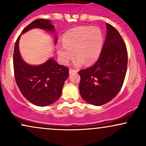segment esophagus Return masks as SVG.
<instances>
[{
  "mask_svg": "<svg viewBox=\"0 0 146 146\" xmlns=\"http://www.w3.org/2000/svg\"><path fill=\"white\" fill-rule=\"evenodd\" d=\"M78 72V70L73 69V68H70L69 69V73L70 74H72V73H76Z\"/></svg>",
  "mask_w": 146,
  "mask_h": 146,
  "instance_id": "esophagus-1",
  "label": "esophagus"
}]
</instances>
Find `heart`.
<instances>
[{
  "label": "heart",
  "mask_w": 146,
  "mask_h": 146,
  "mask_svg": "<svg viewBox=\"0 0 146 146\" xmlns=\"http://www.w3.org/2000/svg\"><path fill=\"white\" fill-rule=\"evenodd\" d=\"M62 46L58 48V54L63 63H67L77 57L75 66H80L84 62L89 64L98 59L104 44V35L98 27L81 26L66 31L62 36Z\"/></svg>",
  "instance_id": "obj_1"
}]
</instances>
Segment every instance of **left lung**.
Returning a JSON list of instances; mask_svg holds the SVG:
<instances>
[{"label": "left lung", "instance_id": "left-lung-1", "mask_svg": "<svg viewBox=\"0 0 146 146\" xmlns=\"http://www.w3.org/2000/svg\"><path fill=\"white\" fill-rule=\"evenodd\" d=\"M107 34L100 56L92 66L79 71L80 93L95 106L109 102L121 90L127 71L128 52L123 38L107 23Z\"/></svg>", "mask_w": 146, "mask_h": 146}]
</instances>
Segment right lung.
<instances>
[{"instance_id": "obj_1", "label": "right lung", "mask_w": 146, "mask_h": 146, "mask_svg": "<svg viewBox=\"0 0 146 146\" xmlns=\"http://www.w3.org/2000/svg\"><path fill=\"white\" fill-rule=\"evenodd\" d=\"M33 28L54 31L50 20L37 19L27 25L22 33ZM20 38L21 35L16 40L13 56L15 80L18 88L23 96L33 104L39 106L51 104L61 95L64 84L68 77V68L60 65L53 58L38 66L27 64L20 55Z\"/></svg>"}]
</instances>
